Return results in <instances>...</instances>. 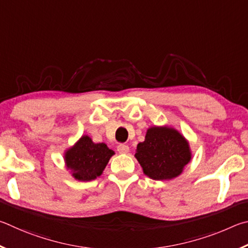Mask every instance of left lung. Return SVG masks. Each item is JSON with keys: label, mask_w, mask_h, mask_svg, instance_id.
<instances>
[{"label": "left lung", "mask_w": 248, "mask_h": 248, "mask_svg": "<svg viewBox=\"0 0 248 248\" xmlns=\"http://www.w3.org/2000/svg\"><path fill=\"white\" fill-rule=\"evenodd\" d=\"M114 151L104 142H93L88 135L81 136L65 150V167L77 181L89 182L103 173Z\"/></svg>", "instance_id": "left-lung-1"}]
</instances>
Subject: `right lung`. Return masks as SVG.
I'll return each mask as SVG.
<instances>
[{
    "label": "right lung",
    "mask_w": 248,
    "mask_h": 248,
    "mask_svg": "<svg viewBox=\"0 0 248 248\" xmlns=\"http://www.w3.org/2000/svg\"><path fill=\"white\" fill-rule=\"evenodd\" d=\"M135 158L150 179L172 180L182 174L192 159V151L186 138L175 128L151 126L145 140L137 145Z\"/></svg>",
    "instance_id": "right-lung-1"
}]
</instances>
